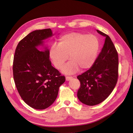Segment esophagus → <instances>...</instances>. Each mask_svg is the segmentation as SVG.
<instances>
[{
  "label": "esophagus",
  "mask_w": 133,
  "mask_h": 133,
  "mask_svg": "<svg viewBox=\"0 0 133 133\" xmlns=\"http://www.w3.org/2000/svg\"><path fill=\"white\" fill-rule=\"evenodd\" d=\"M72 78V76H66V81H69V80H70V79H71Z\"/></svg>",
  "instance_id": "1"
}]
</instances>
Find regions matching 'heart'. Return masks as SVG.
<instances>
[{"instance_id": "1", "label": "heart", "mask_w": 133, "mask_h": 133, "mask_svg": "<svg viewBox=\"0 0 133 133\" xmlns=\"http://www.w3.org/2000/svg\"><path fill=\"white\" fill-rule=\"evenodd\" d=\"M99 41L92 34L72 32L63 35L58 44H53L49 56L54 66L61 69L69 58L70 60L63 69L66 74L88 69L94 64L99 49Z\"/></svg>"}]
</instances>
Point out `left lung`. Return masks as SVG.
<instances>
[{"label":"left lung","instance_id":"8db88e82","mask_svg":"<svg viewBox=\"0 0 133 133\" xmlns=\"http://www.w3.org/2000/svg\"><path fill=\"white\" fill-rule=\"evenodd\" d=\"M97 31L106 37L103 47L90 69L77 76L80 82L77 97L88 106H95L106 99L115 88L118 78L117 49L107 35Z\"/></svg>","mask_w":133,"mask_h":133}]
</instances>
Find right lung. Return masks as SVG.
Masks as SVG:
<instances>
[{"label":"right lung","mask_w":133,"mask_h":133,"mask_svg":"<svg viewBox=\"0 0 133 133\" xmlns=\"http://www.w3.org/2000/svg\"><path fill=\"white\" fill-rule=\"evenodd\" d=\"M52 36L51 29L31 32L18 43L14 57L13 76L18 92L27 104L36 109L52 104L65 81L52 65L49 50L43 52L37 48Z\"/></svg>","instance_id":"right-lung-1"}]
</instances>
